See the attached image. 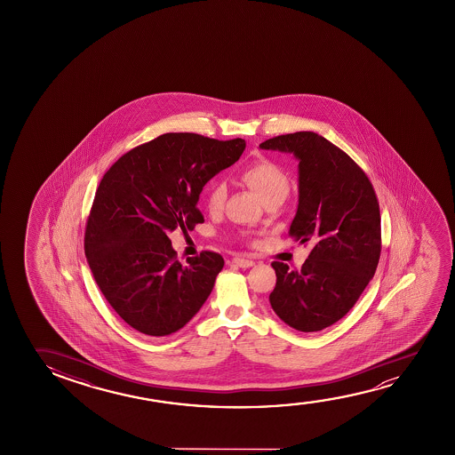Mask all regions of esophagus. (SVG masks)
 <instances>
[{
	"label": "esophagus",
	"mask_w": 455,
	"mask_h": 455,
	"mask_svg": "<svg viewBox=\"0 0 455 455\" xmlns=\"http://www.w3.org/2000/svg\"><path fill=\"white\" fill-rule=\"evenodd\" d=\"M233 262L239 266V267L249 268L251 266H255V262L251 261V259H245L243 256H236V258H233Z\"/></svg>",
	"instance_id": "obj_1"
}]
</instances>
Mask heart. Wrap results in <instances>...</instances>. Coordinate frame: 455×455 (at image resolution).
I'll return each instance as SVG.
<instances>
[{"mask_svg": "<svg viewBox=\"0 0 455 455\" xmlns=\"http://www.w3.org/2000/svg\"><path fill=\"white\" fill-rule=\"evenodd\" d=\"M243 180L261 197L264 204L283 202L286 199L291 181L286 172L276 163L270 160H256L250 163L243 171ZM227 199V185L224 180L216 179L206 188V206L212 212H218Z\"/></svg>", "mask_w": 455, "mask_h": 455, "instance_id": "obj_1", "label": "heart"}]
</instances>
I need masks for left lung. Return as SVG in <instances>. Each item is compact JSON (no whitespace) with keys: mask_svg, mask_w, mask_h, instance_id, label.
<instances>
[{"mask_svg":"<svg viewBox=\"0 0 455 455\" xmlns=\"http://www.w3.org/2000/svg\"><path fill=\"white\" fill-rule=\"evenodd\" d=\"M261 149L299 160V208L289 235L312 243L299 270L272 262L275 314L303 332L339 322L373 278L380 256L379 202L355 160L314 132L270 138Z\"/></svg>","mask_w":455,"mask_h":455,"instance_id":"left-lung-1","label":"left lung"}]
</instances>
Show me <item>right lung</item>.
<instances>
[{
	"label": "right lung",
	"instance_id": "add662e5",
	"mask_svg": "<svg viewBox=\"0 0 455 455\" xmlns=\"http://www.w3.org/2000/svg\"><path fill=\"white\" fill-rule=\"evenodd\" d=\"M243 149V138L164 133L129 150L102 177L84 249L100 292L132 328L169 336L210 297L224 258L202 251L183 264L168 235L204 222L202 189Z\"/></svg>",
	"mask_w": 455,
	"mask_h": 455
}]
</instances>
